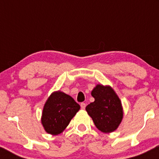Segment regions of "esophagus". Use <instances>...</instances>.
<instances>
[{"label":"esophagus","instance_id":"34e87169","mask_svg":"<svg viewBox=\"0 0 159 159\" xmlns=\"http://www.w3.org/2000/svg\"><path fill=\"white\" fill-rule=\"evenodd\" d=\"M85 107H86V104L85 103H81V109H84V108H85Z\"/></svg>","mask_w":159,"mask_h":159}]
</instances>
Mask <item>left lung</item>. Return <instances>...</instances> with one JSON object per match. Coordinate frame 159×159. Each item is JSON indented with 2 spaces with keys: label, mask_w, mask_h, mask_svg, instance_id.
Here are the masks:
<instances>
[{
  "label": "left lung",
  "mask_w": 159,
  "mask_h": 159,
  "mask_svg": "<svg viewBox=\"0 0 159 159\" xmlns=\"http://www.w3.org/2000/svg\"><path fill=\"white\" fill-rule=\"evenodd\" d=\"M94 102L86 107L96 128L104 133L115 131L123 118L122 104L110 85L98 84L91 91Z\"/></svg>",
  "instance_id": "left-lung-1"
}]
</instances>
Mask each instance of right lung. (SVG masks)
I'll return each mask as SVG.
<instances>
[{
  "instance_id": "obj_1",
  "label": "right lung",
  "mask_w": 159,
  "mask_h": 159,
  "mask_svg": "<svg viewBox=\"0 0 159 159\" xmlns=\"http://www.w3.org/2000/svg\"><path fill=\"white\" fill-rule=\"evenodd\" d=\"M72 97L61 91L51 94L44 105L41 124L47 133L57 135L63 132L80 109Z\"/></svg>"
}]
</instances>
